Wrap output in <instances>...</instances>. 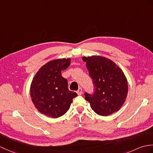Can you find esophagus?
Instances as JSON below:
<instances>
[{
  "mask_svg": "<svg viewBox=\"0 0 153 153\" xmlns=\"http://www.w3.org/2000/svg\"><path fill=\"white\" fill-rule=\"evenodd\" d=\"M77 93L78 95H81V94H82V88H79V89H78V91H77Z\"/></svg>",
  "mask_w": 153,
  "mask_h": 153,
  "instance_id": "esophagus-1",
  "label": "esophagus"
}]
</instances>
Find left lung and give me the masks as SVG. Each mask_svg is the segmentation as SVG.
Here are the masks:
<instances>
[{
	"label": "left lung",
	"mask_w": 153,
	"mask_h": 153,
	"mask_svg": "<svg viewBox=\"0 0 153 153\" xmlns=\"http://www.w3.org/2000/svg\"><path fill=\"white\" fill-rule=\"evenodd\" d=\"M90 77L93 79L94 92L85 93V99L92 109L101 116H108L120 109L128 91L127 79L120 67L108 58L99 55L83 56Z\"/></svg>",
	"instance_id": "left-lung-1"
}]
</instances>
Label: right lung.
Listing matches in <instances>:
<instances>
[{
  "label": "right lung",
  "mask_w": 153,
  "mask_h": 153,
  "mask_svg": "<svg viewBox=\"0 0 153 153\" xmlns=\"http://www.w3.org/2000/svg\"><path fill=\"white\" fill-rule=\"evenodd\" d=\"M70 59L50 60L35 74L30 88L31 100L42 114L51 117L65 115L74 98L77 94L68 88V81L61 76V71L70 65Z\"/></svg>",
  "instance_id": "1"
}]
</instances>
